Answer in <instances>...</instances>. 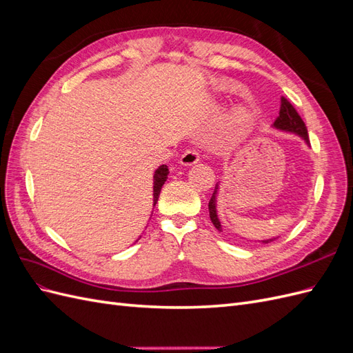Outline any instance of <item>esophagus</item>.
Listing matches in <instances>:
<instances>
[{"instance_id":"1","label":"esophagus","mask_w":353,"mask_h":353,"mask_svg":"<svg viewBox=\"0 0 353 353\" xmlns=\"http://www.w3.org/2000/svg\"><path fill=\"white\" fill-rule=\"evenodd\" d=\"M199 159H200V153H199L197 148H188V150H185L184 154L181 156L179 163L181 165H185V166H190V165L197 163Z\"/></svg>"}]
</instances>
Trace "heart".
Listing matches in <instances>:
<instances>
[{
  "instance_id": "obj_1",
  "label": "heart",
  "mask_w": 353,
  "mask_h": 353,
  "mask_svg": "<svg viewBox=\"0 0 353 353\" xmlns=\"http://www.w3.org/2000/svg\"><path fill=\"white\" fill-rule=\"evenodd\" d=\"M239 121H240V122H244V116H243V114L239 116Z\"/></svg>"
}]
</instances>
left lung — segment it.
Listing matches in <instances>:
<instances>
[{
    "instance_id": "1",
    "label": "left lung",
    "mask_w": 353,
    "mask_h": 353,
    "mask_svg": "<svg viewBox=\"0 0 353 353\" xmlns=\"http://www.w3.org/2000/svg\"><path fill=\"white\" fill-rule=\"evenodd\" d=\"M274 128L276 130H281V131H288V132H293L299 137H302L305 143L309 145V135H307V130H306V125L302 121L301 114L297 113V110L294 109V105L288 101L285 97H281V108H280V116L276 117L275 122H274ZM216 194H218V184L215 187V191H213V194L209 200V215H210V221L213 225L218 231H222V225L218 219L216 215ZM274 241L271 240H263L262 243H270Z\"/></svg>"
}]
</instances>
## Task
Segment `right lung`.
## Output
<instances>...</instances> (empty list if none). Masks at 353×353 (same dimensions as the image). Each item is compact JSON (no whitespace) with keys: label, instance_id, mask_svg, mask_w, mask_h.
Returning a JSON list of instances; mask_svg holds the SVG:
<instances>
[{"label":"right lung","instance_id":"1","mask_svg":"<svg viewBox=\"0 0 353 353\" xmlns=\"http://www.w3.org/2000/svg\"><path fill=\"white\" fill-rule=\"evenodd\" d=\"M168 174H169V169L166 165H162L159 166L157 170L154 172V176H153V206L156 205V201L159 199V194H160V190H162V185L165 184V181L168 178Z\"/></svg>","mask_w":353,"mask_h":353}]
</instances>
